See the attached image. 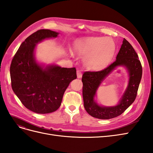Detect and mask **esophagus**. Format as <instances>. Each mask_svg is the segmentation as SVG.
Returning a JSON list of instances; mask_svg holds the SVG:
<instances>
[{
    "label": "esophagus",
    "instance_id": "esophagus-1",
    "mask_svg": "<svg viewBox=\"0 0 153 153\" xmlns=\"http://www.w3.org/2000/svg\"><path fill=\"white\" fill-rule=\"evenodd\" d=\"M76 75H77V78H80L82 76V73L81 71H80V70H77Z\"/></svg>",
    "mask_w": 153,
    "mask_h": 153
}]
</instances>
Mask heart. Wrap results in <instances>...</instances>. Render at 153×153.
Returning a JSON list of instances; mask_svg holds the SVG:
<instances>
[{
    "label": "heart",
    "instance_id": "1",
    "mask_svg": "<svg viewBox=\"0 0 153 153\" xmlns=\"http://www.w3.org/2000/svg\"><path fill=\"white\" fill-rule=\"evenodd\" d=\"M74 52L78 56H86L84 64L91 69L106 66L114 56L116 45L109 38L90 37L76 40L74 43Z\"/></svg>",
    "mask_w": 153,
    "mask_h": 153
}]
</instances>
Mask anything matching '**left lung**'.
<instances>
[{"label": "left lung", "mask_w": 153, "mask_h": 153, "mask_svg": "<svg viewBox=\"0 0 153 153\" xmlns=\"http://www.w3.org/2000/svg\"><path fill=\"white\" fill-rule=\"evenodd\" d=\"M124 65L128 69L130 80L127 89L120 103L115 107H101L94 101V97L100 84L117 66ZM142 75V68L135 50L124 39L116 57V60L103 70L85 71L83 74L82 95L87 112L100 119H109L122 114L135 101Z\"/></svg>", "instance_id": "1"}]
</instances>
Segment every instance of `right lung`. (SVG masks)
Instances as JSON below:
<instances>
[{"instance_id":"1","label":"right lung","mask_w":153,"mask_h":153,"mask_svg":"<svg viewBox=\"0 0 153 153\" xmlns=\"http://www.w3.org/2000/svg\"><path fill=\"white\" fill-rule=\"evenodd\" d=\"M58 34L48 29L37 30L21 44L11 61L12 89L22 103L37 114L56 111L69 83L76 78L75 68L52 65L44 69L35 61L36 44L46 38H56Z\"/></svg>"}]
</instances>
